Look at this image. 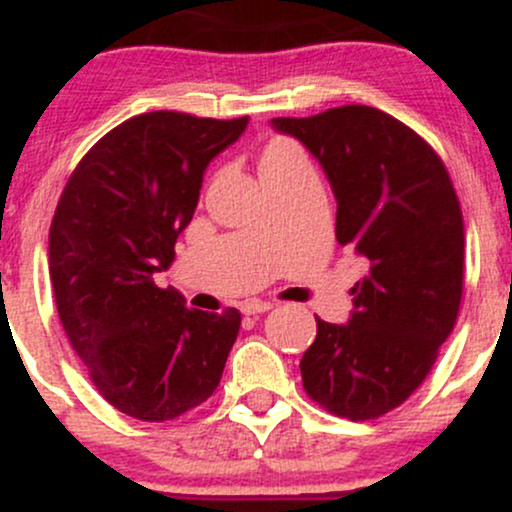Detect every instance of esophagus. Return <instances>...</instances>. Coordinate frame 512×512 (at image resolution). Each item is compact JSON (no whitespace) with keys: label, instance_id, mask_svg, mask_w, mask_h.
<instances>
[{"label":"esophagus","instance_id":"esophagus-1","mask_svg":"<svg viewBox=\"0 0 512 512\" xmlns=\"http://www.w3.org/2000/svg\"><path fill=\"white\" fill-rule=\"evenodd\" d=\"M274 305L267 303V301H260V298H250V301L240 303V310H243L245 315H260V313H267V310H272Z\"/></svg>","mask_w":512,"mask_h":512}]
</instances>
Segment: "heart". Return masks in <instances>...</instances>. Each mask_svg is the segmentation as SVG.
Here are the masks:
<instances>
[{
  "label": "heart",
  "mask_w": 512,
  "mask_h": 512,
  "mask_svg": "<svg viewBox=\"0 0 512 512\" xmlns=\"http://www.w3.org/2000/svg\"><path fill=\"white\" fill-rule=\"evenodd\" d=\"M298 161H305V158L296 144L289 142V139H274V142H269L267 149L262 151L260 173L262 170L291 166V163H298Z\"/></svg>",
  "instance_id": "heart-1"
}]
</instances>
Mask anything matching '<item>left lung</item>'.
<instances>
[{"instance_id":"1","label":"left lung","mask_w":512,"mask_h":512,"mask_svg":"<svg viewBox=\"0 0 512 512\" xmlns=\"http://www.w3.org/2000/svg\"><path fill=\"white\" fill-rule=\"evenodd\" d=\"M317 158L337 199V240L368 262L346 325L315 317L303 387L351 421L375 419L416 390L462 301V211L448 170L414 129L368 105L274 117Z\"/></svg>"}]
</instances>
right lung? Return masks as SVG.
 Wrapping results in <instances>:
<instances>
[{
	"instance_id": "obj_1",
	"label": "right lung",
	"mask_w": 512,
	"mask_h": 512,
	"mask_svg": "<svg viewBox=\"0 0 512 512\" xmlns=\"http://www.w3.org/2000/svg\"><path fill=\"white\" fill-rule=\"evenodd\" d=\"M248 117L156 110L93 146L64 187L50 226V281L69 342L98 392L139 421H168L219 385L240 313L190 310L154 274L175 260L207 166Z\"/></svg>"
}]
</instances>
